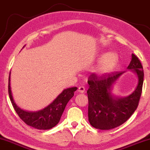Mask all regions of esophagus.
<instances>
[{"mask_svg": "<svg viewBox=\"0 0 150 150\" xmlns=\"http://www.w3.org/2000/svg\"><path fill=\"white\" fill-rule=\"evenodd\" d=\"M77 91H78L79 93H84V92H85V88L83 87V86H79L78 88V90H77Z\"/></svg>", "mask_w": 150, "mask_h": 150, "instance_id": "obj_1", "label": "esophagus"}]
</instances>
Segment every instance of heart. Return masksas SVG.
<instances>
[{
	"instance_id": "obj_1",
	"label": "heart",
	"mask_w": 150,
	"mask_h": 150,
	"mask_svg": "<svg viewBox=\"0 0 150 150\" xmlns=\"http://www.w3.org/2000/svg\"><path fill=\"white\" fill-rule=\"evenodd\" d=\"M101 59L102 60L98 69L99 71L101 73H108L112 71L118 62V57L117 55L112 53L102 55Z\"/></svg>"
}]
</instances>
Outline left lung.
Masks as SVG:
<instances>
[{
	"mask_svg": "<svg viewBox=\"0 0 150 150\" xmlns=\"http://www.w3.org/2000/svg\"><path fill=\"white\" fill-rule=\"evenodd\" d=\"M127 69L134 71L138 85L134 91L126 97H116L111 94L112 85L124 72H112L99 75L91 74L88 79L89 88L88 121L97 129H110L125 123L137 110L142 93L144 78L143 66L134 54Z\"/></svg>",
	"mask_w": 150,
	"mask_h": 150,
	"instance_id": "obj_1",
	"label": "left lung"
}]
</instances>
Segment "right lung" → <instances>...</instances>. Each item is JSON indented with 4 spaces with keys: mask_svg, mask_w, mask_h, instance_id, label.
Here are the masks:
<instances>
[{
    "mask_svg": "<svg viewBox=\"0 0 150 150\" xmlns=\"http://www.w3.org/2000/svg\"><path fill=\"white\" fill-rule=\"evenodd\" d=\"M77 87H72L64 90L60 95L45 108L38 112H27L20 108L16 104L11 95L10 87V73L9 76L8 92L11 102L19 117L26 124L38 129H49L55 126L60 120L61 116L66 105L73 97Z\"/></svg>",
    "mask_w": 150,
    "mask_h": 150,
    "instance_id": "right-lung-1",
    "label": "right lung"
}]
</instances>
